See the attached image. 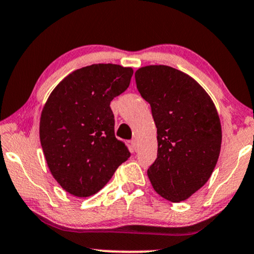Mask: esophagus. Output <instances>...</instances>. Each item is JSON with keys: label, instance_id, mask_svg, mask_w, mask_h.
<instances>
[{"label": "esophagus", "instance_id": "34e87169", "mask_svg": "<svg viewBox=\"0 0 254 254\" xmlns=\"http://www.w3.org/2000/svg\"><path fill=\"white\" fill-rule=\"evenodd\" d=\"M131 146H132V148L134 149V151H137V149H138V141L135 140V139H132Z\"/></svg>", "mask_w": 254, "mask_h": 254}]
</instances>
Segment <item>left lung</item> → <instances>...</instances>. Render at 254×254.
Returning a JSON list of instances; mask_svg holds the SVG:
<instances>
[{"label": "left lung", "instance_id": "obj_1", "mask_svg": "<svg viewBox=\"0 0 254 254\" xmlns=\"http://www.w3.org/2000/svg\"><path fill=\"white\" fill-rule=\"evenodd\" d=\"M134 76L158 128V158L148 178L156 193L181 202L206 184L216 166L222 142L216 107L197 80L171 66H142Z\"/></svg>", "mask_w": 254, "mask_h": 254}]
</instances>
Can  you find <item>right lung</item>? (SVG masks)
<instances>
[{
    "label": "right lung",
    "instance_id": "right-lung-1",
    "mask_svg": "<svg viewBox=\"0 0 254 254\" xmlns=\"http://www.w3.org/2000/svg\"><path fill=\"white\" fill-rule=\"evenodd\" d=\"M132 74L128 66L92 64L67 74L48 96L40 142L53 177L67 193L95 194L130 158L115 137L110 101L127 90Z\"/></svg>",
    "mask_w": 254,
    "mask_h": 254
}]
</instances>
